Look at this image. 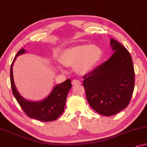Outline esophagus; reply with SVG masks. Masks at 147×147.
Masks as SVG:
<instances>
[{"mask_svg": "<svg viewBox=\"0 0 147 147\" xmlns=\"http://www.w3.org/2000/svg\"><path fill=\"white\" fill-rule=\"evenodd\" d=\"M81 83H82V82L78 80H72V82H71V84H72V85H73V86L77 85V84H81Z\"/></svg>", "mask_w": 147, "mask_h": 147, "instance_id": "34e87169", "label": "esophagus"}]
</instances>
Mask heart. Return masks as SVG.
Here are the masks:
<instances>
[{"label":"heart","mask_w":147,"mask_h":147,"mask_svg":"<svg viewBox=\"0 0 147 147\" xmlns=\"http://www.w3.org/2000/svg\"><path fill=\"white\" fill-rule=\"evenodd\" d=\"M102 51L95 45H82L69 48L61 53L60 60L63 65L74 66L81 74L90 71L102 57Z\"/></svg>","instance_id":"heart-1"}]
</instances>
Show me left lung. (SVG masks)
<instances>
[{
  "label": "left lung",
  "instance_id": "8db88e82",
  "mask_svg": "<svg viewBox=\"0 0 147 147\" xmlns=\"http://www.w3.org/2000/svg\"><path fill=\"white\" fill-rule=\"evenodd\" d=\"M110 44L114 53L110 59L83 77L88 103L98 113L107 116L127 107L135 80L129 52L114 39Z\"/></svg>",
  "mask_w": 147,
  "mask_h": 147
}]
</instances>
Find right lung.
I'll return each mask as SVG.
<instances>
[{"label": "right lung", "mask_w": 147, "mask_h": 147, "mask_svg": "<svg viewBox=\"0 0 147 147\" xmlns=\"http://www.w3.org/2000/svg\"><path fill=\"white\" fill-rule=\"evenodd\" d=\"M25 52V49H21L18 52L12 62L10 72L12 92L24 112L29 118L43 122L53 121L57 119L64 111L68 92L71 88V80H66L63 83L55 86L48 97L42 101L30 102L24 99L17 92L14 84L13 65L16 57Z\"/></svg>", "instance_id": "obj_1"}]
</instances>
